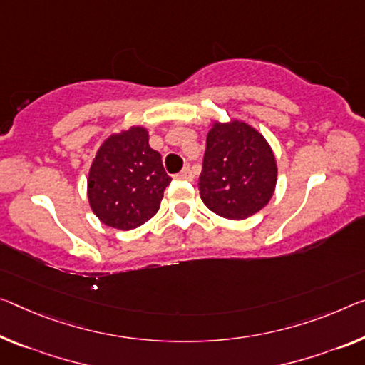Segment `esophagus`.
Segmentation results:
<instances>
[{
	"mask_svg": "<svg viewBox=\"0 0 365 365\" xmlns=\"http://www.w3.org/2000/svg\"><path fill=\"white\" fill-rule=\"evenodd\" d=\"M178 178H179V179H187V181H190V179L194 178V176H192V171H190V166H189V165L184 166L182 171L178 175Z\"/></svg>",
	"mask_w": 365,
	"mask_h": 365,
	"instance_id": "esophagus-1",
	"label": "esophagus"
}]
</instances>
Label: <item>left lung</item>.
Returning <instances> with one entry per match:
<instances>
[{
  "instance_id": "obj_1",
  "label": "left lung",
  "mask_w": 365,
  "mask_h": 365,
  "mask_svg": "<svg viewBox=\"0 0 365 365\" xmlns=\"http://www.w3.org/2000/svg\"><path fill=\"white\" fill-rule=\"evenodd\" d=\"M276 182V156L261 132L240 119L212 122L199 190L214 214L230 220L255 215L272 199Z\"/></svg>"
}]
</instances>
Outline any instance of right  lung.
Masks as SVG:
<instances>
[{
  "label": "right lung",
  "mask_w": 365,
  "mask_h": 365,
  "mask_svg": "<svg viewBox=\"0 0 365 365\" xmlns=\"http://www.w3.org/2000/svg\"><path fill=\"white\" fill-rule=\"evenodd\" d=\"M148 138L147 128L132 125L112 132L96 151L88 173V202L104 225L125 232L158 212L171 178Z\"/></svg>",
  "instance_id": "right-lung-1"
}]
</instances>
